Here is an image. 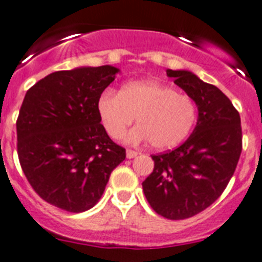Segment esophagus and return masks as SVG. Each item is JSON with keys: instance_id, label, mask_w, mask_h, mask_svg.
I'll use <instances>...</instances> for the list:
<instances>
[{"instance_id": "34e87169", "label": "esophagus", "mask_w": 262, "mask_h": 262, "mask_svg": "<svg viewBox=\"0 0 262 262\" xmlns=\"http://www.w3.org/2000/svg\"><path fill=\"white\" fill-rule=\"evenodd\" d=\"M138 156V151H135V150H127V158H135V157Z\"/></svg>"}]
</instances>
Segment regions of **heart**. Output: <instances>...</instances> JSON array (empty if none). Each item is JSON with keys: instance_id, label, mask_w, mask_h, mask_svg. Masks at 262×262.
I'll return each mask as SVG.
<instances>
[{"instance_id": "b5f03b06", "label": "heart", "mask_w": 262, "mask_h": 262, "mask_svg": "<svg viewBox=\"0 0 262 262\" xmlns=\"http://www.w3.org/2000/svg\"><path fill=\"white\" fill-rule=\"evenodd\" d=\"M97 114L106 134L120 139L137 118V127L127 135L129 143L150 141L166 150L187 139L198 118L190 96L154 79L125 83L119 93L104 91L97 100Z\"/></svg>"}]
</instances>
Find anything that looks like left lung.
Segmentation results:
<instances>
[{
  "mask_svg": "<svg viewBox=\"0 0 262 262\" xmlns=\"http://www.w3.org/2000/svg\"><path fill=\"white\" fill-rule=\"evenodd\" d=\"M166 74L194 100L198 123L181 146L151 156L154 169L142 187L157 214L180 221L204 211L223 193L242 151V128L238 111L216 86L188 70L169 69Z\"/></svg>",
  "mask_w": 262,
  "mask_h": 262,
  "instance_id": "1",
  "label": "left lung"
}]
</instances>
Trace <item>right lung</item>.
Segmentation results:
<instances>
[{
	"label": "right lung",
	"mask_w": 262,
	"mask_h": 262,
	"mask_svg": "<svg viewBox=\"0 0 262 262\" xmlns=\"http://www.w3.org/2000/svg\"><path fill=\"white\" fill-rule=\"evenodd\" d=\"M119 69L105 64L48 74L20 108L17 154L25 177L45 202L69 212L91 210L125 148L106 134L97 100Z\"/></svg>",
	"instance_id": "add662e5"
}]
</instances>
